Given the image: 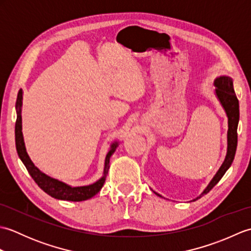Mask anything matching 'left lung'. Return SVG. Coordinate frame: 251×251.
I'll return each mask as SVG.
<instances>
[{
    "instance_id": "8db88e82",
    "label": "left lung",
    "mask_w": 251,
    "mask_h": 251,
    "mask_svg": "<svg viewBox=\"0 0 251 251\" xmlns=\"http://www.w3.org/2000/svg\"><path fill=\"white\" fill-rule=\"evenodd\" d=\"M215 86H216V95L218 99L221 102L223 109L226 110V113L227 115V123H228V130H227V152L225 162L221 165L220 169L218 170V173L210 183L208 184L207 188L204 190V192L196 197V200L201 199L202 195L207 194L214 186L219 182L220 179L225 176L226 170L230 168V166L233 163L234 156H235L236 148H237V126L239 121V103L238 99L234 92L233 87V81L231 77L228 76H220L215 79ZM156 195L161 196L159 194L155 193Z\"/></svg>"
}]
</instances>
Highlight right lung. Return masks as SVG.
<instances>
[{
    "instance_id": "right-lung-1",
    "label": "right lung",
    "mask_w": 251,
    "mask_h": 251,
    "mask_svg": "<svg viewBox=\"0 0 251 251\" xmlns=\"http://www.w3.org/2000/svg\"><path fill=\"white\" fill-rule=\"evenodd\" d=\"M21 104H23V89H20L18 92L17 100H16V110H17V120H16V125H15L16 149H17V153L21 159V162L24 163L32 179L35 181V183L39 185L40 188L45 192V193H47L57 200L81 201H86L90 199V197H93L97 194L101 190V188L103 186L106 174H108V170L110 167L109 166L110 157L112 154L115 152L119 143L117 142L112 143L110 151L105 156L103 176L97 181V182H95L90 185H86V186H75V188H73V186L68 185L66 183L61 182L59 180L50 178V176L43 174L39 168H36L34 166L33 163H32L28 153L25 151L23 131H21V129H23V126H21Z\"/></svg>"
}]
</instances>
